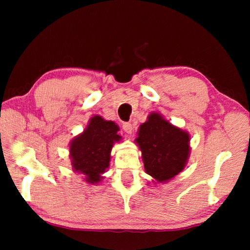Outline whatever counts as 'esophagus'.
Instances as JSON below:
<instances>
[{
  "label": "esophagus",
  "instance_id": "obj_1",
  "mask_svg": "<svg viewBox=\"0 0 250 250\" xmlns=\"http://www.w3.org/2000/svg\"><path fill=\"white\" fill-rule=\"evenodd\" d=\"M122 129H124V131H125V133L130 134L131 132H132V130H133V125H131V124H129V122H125V124L122 125Z\"/></svg>",
  "mask_w": 250,
  "mask_h": 250
}]
</instances>
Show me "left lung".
<instances>
[{
	"label": "left lung",
	"mask_w": 250,
	"mask_h": 250,
	"mask_svg": "<svg viewBox=\"0 0 250 250\" xmlns=\"http://www.w3.org/2000/svg\"><path fill=\"white\" fill-rule=\"evenodd\" d=\"M137 143L147 174L159 183L184 170L189 156V134L173 125L158 112H152L140 125Z\"/></svg>",
	"instance_id": "left-lung-1"
}]
</instances>
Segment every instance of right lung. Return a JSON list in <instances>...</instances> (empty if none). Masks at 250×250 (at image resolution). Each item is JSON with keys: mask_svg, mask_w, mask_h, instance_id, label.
<instances>
[{"mask_svg": "<svg viewBox=\"0 0 250 250\" xmlns=\"http://www.w3.org/2000/svg\"><path fill=\"white\" fill-rule=\"evenodd\" d=\"M118 131L119 126L113 121L95 116L83 132L71 140L69 153L73 170L83 174L87 183L97 184L104 179L113 143L121 139Z\"/></svg>", "mask_w": 250, "mask_h": 250, "instance_id": "right-lung-1", "label": "right lung"}]
</instances>
